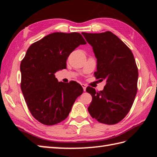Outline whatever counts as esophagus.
<instances>
[{"label":"esophagus","mask_w":157,"mask_h":157,"mask_svg":"<svg viewBox=\"0 0 157 157\" xmlns=\"http://www.w3.org/2000/svg\"><path fill=\"white\" fill-rule=\"evenodd\" d=\"M82 88L84 89V91H86V85L85 84H81Z\"/></svg>","instance_id":"34e87169"}]
</instances>
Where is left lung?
<instances>
[{
	"instance_id": "obj_1",
	"label": "left lung",
	"mask_w": 157,
	"mask_h": 157,
	"mask_svg": "<svg viewBox=\"0 0 157 157\" xmlns=\"http://www.w3.org/2000/svg\"><path fill=\"white\" fill-rule=\"evenodd\" d=\"M82 34L97 58L95 77L107 82L102 91L86 88L92 96L88 111L99 123L116 124L128 113L136 97L139 77L136 61L131 50L109 31Z\"/></svg>"
}]
</instances>
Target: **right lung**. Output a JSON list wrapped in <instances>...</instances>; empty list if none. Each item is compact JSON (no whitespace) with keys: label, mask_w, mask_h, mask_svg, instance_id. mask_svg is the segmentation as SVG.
<instances>
[{"label":"right lung","mask_w":157,"mask_h":157,"mask_svg":"<svg viewBox=\"0 0 157 157\" xmlns=\"http://www.w3.org/2000/svg\"><path fill=\"white\" fill-rule=\"evenodd\" d=\"M86 44L78 33H54L28 48L20 66L21 88L29 111L41 123L53 125L65 120L83 93L78 82H58L55 73L66 68L69 55Z\"/></svg>","instance_id":"1"}]
</instances>
